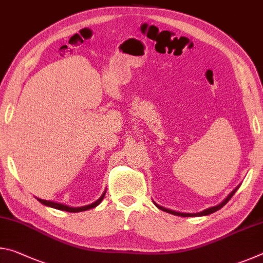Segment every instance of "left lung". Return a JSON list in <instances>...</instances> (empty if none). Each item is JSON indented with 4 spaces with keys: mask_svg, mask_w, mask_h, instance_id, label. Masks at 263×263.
Instances as JSON below:
<instances>
[{
    "mask_svg": "<svg viewBox=\"0 0 263 263\" xmlns=\"http://www.w3.org/2000/svg\"><path fill=\"white\" fill-rule=\"evenodd\" d=\"M239 186H240V184L237 186V188L231 191L228 197H226L221 203L218 204V205L211 206V208H209V209H205V210H203V211H201V212H197V213H185V212L174 211V210H171V209H167V208H163V206H161V205H159V204H157L154 201H153V203L155 204V206H157L158 209H160V210H162V211H164V212H168V213H172V215H174V216H181V217H199V216H208V215H211V213H213V212L218 211V210H219V209H221L222 206H224L225 204L230 201L231 197H232V196L235 194V191H237V190L239 189Z\"/></svg>",
    "mask_w": 263,
    "mask_h": 263,
    "instance_id": "1",
    "label": "left lung"
}]
</instances>
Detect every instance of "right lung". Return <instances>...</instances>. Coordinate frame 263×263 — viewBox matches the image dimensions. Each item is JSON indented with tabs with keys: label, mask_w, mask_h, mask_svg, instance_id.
I'll return each instance as SVG.
<instances>
[{
	"label": "right lung",
	"mask_w": 263,
	"mask_h": 263,
	"mask_svg": "<svg viewBox=\"0 0 263 263\" xmlns=\"http://www.w3.org/2000/svg\"><path fill=\"white\" fill-rule=\"evenodd\" d=\"M105 193L106 190H104V193L101 195V197L97 199V201H95L94 203L91 204H88V205H84V206H78V208H73V206H68V205H65V204L62 203H57V202H52V201H46V199H42V198H37L39 202H41L42 204H44V205L46 206H50V208H53V209H57V210H61V211H68V212H81V211H87L89 210V209H92V208H96L99 204L102 202V199L104 198L105 196Z\"/></svg>",
	"instance_id": "right-lung-1"
}]
</instances>
